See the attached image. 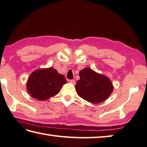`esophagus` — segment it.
<instances>
[{"label":"esophagus","mask_w":147,"mask_h":147,"mask_svg":"<svg viewBox=\"0 0 147 147\" xmlns=\"http://www.w3.org/2000/svg\"><path fill=\"white\" fill-rule=\"evenodd\" d=\"M69 82L73 85H75V84H76L75 80H69Z\"/></svg>","instance_id":"34e87169"}]
</instances>
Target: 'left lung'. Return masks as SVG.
<instances>
[{"mask_svg": "<svg viewBox=\"0 0 147 147\" xmlns=\"http://www.w3.org/2000/svg\"><path fill=\"white\" fill-rule=\"evenodd\" d=\"M75 89L80 97L92 103H99L108 98L113 92V86L110 80L89 68L79 73Z\"/></svg>", "mask_w": 147, "mask_h": 147, "instance_id": "1", "label": "left lung"}]
</instances>
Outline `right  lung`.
Wrapping results in <instances>:
<instances>
[{
	"label": "right lung",
	"mask_w": 147,
	"mask_h": 147,
	"mask_svg": "<svg viewBox=\"0 0 147 147\" xmlns=\"http://www.w3.org/2000/svg\"><path fill=\"white\" fill-rule=\"evenodd\" d=\"M66 82L64 76L50 67L34 71L26 85L28 92L32 97L43 101L57 94Z\"/></svg>",
	"instance_id": "1"
}]
</instances>
